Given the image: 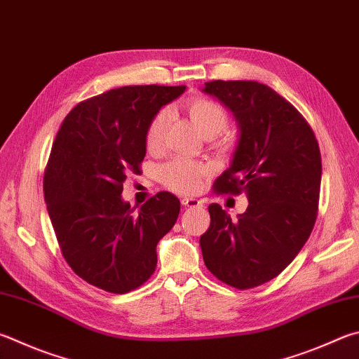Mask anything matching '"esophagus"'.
I'll return each mask as SVG.
<instances>
[{"label":"esophagus","mask_w":359,"mask_h":359,"mask_svg":"<svg viewBox=\"0 0 359 359\" xmlns=\"http://www.w3.org/2000/svg\"><path fill=\"white\" fill-rule=\"evenodd\" d=\"M180 202H182V205H184V207H199V205H202V201L196 199V198H182Z\"/></svg>","instance_id":"esophagus-1"}]
</instances>
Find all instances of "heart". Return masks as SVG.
I'll use <instances>...</instances> for the list:
<instances>
[{
	"instance_id": "1",
	"label": "heart",
	"mask_w": 359,
	"mask_h": 359,
	"mask_svg": "<svg viewBox=\"0 0 359 359\" xmlns=\"http://www.w3.org/2000/svg\"><path fill=\"white\" fill-rule=\"evenodd\" d=\"M185 113L190 117L194 128L204 136H217V146L227 147L231 144V136L221 133L226 128L227 113L218 102L207 97H193L185 103ZM169 123V113L160 111L154 117L147 128L146 144L149 151H158L165 140ZM205 174V168L190 160L177 158L166 163L160 169V179L169 190L177 193H191L196 190L201 175Z\"/></svg>"
}]
</instances>
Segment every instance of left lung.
<instances>
[{
    "mask_svg": "<svg viewBox=\"0 0 359 359\" xmlns=\"http://www.w3.org/2000/svg\"><path fill=\"white\" fill-rule=\"evenodd\" d=\"M238 128L229 168L215 182L221 193H245L248 207L232 219L208 205L210 227L199 238L205 266L219 281L251 289L276 278L302 251L316 223L322 180L317 140L304 117L257 81H210Z\"/></svg>",
    "mask_w": 359,
    "mask_h": 359,
    "instance_id": "1",
    "label": "left lung"
}]
</instances>
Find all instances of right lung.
<instances>
[{"mask_svg": "<svg viewBox=\"0 0 359 359\" xmlns=\"http://www.w3.org/2000/svg\"><path fill=\"white\" fill-rule=\"evenodd\" d=\"M185 86H123L81 102L56 135L43 177L51 224L64 259L102 290L127 293L151 278L157 245L180 201L161 191L141 205L122 199L130 171L144 160L147 128Z\"/></svg>", "mask_w": 359, "mask_h": 359, "instance_id": "right-lung-1", "label": "right lung"}]
</instances>
